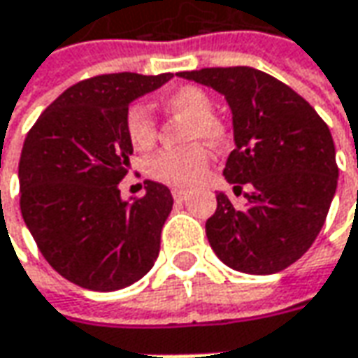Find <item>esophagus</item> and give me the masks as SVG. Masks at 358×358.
<instances>
[{"mask_svg": "<svg viewBox=\"0 0 358 358\" xmlns=\"http://www.w3.org/2000/svg\"><path fill=\"white\" fill-rule=\"evenodd\" d=\"M171 195H173V199H175V201H185L187 191H185V189H173Z\"/></svg>", "mask_w": 358, "mask_h": 358, "instance_id": "1", "label": "esophagus"}]
</instances>
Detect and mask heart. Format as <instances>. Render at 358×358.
Instances as JSON below:
<instances>
[{
  "mask_svg": "<svg viewBox=\"0 0 358 358\" xmlns=\"http://www.w3.org/2000/svg\"><path fill=\"white\" fill-rule=\"evenodd\" d=\"M163 105L175 115L189 119L185 131V143L205 141L219 145L225 139V127L213 117V103L209 95L195 85H183L171 91ZM125 135L135 151H147L155 143L157 129L155 121L143 105H131L125 113ZM209 155L201 145H191L177 151H161L147 161V173L155 181L171 187L195 185L207 171Z\"/></svg>",
  "mask_w": 358,
  "mask_h": 358,
  "instance_id": "b5f03b06",
  "label": "heart"
}]
</instances>
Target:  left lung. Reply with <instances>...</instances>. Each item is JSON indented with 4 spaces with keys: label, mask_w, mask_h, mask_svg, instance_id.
I'll return each instance as SVG.
<instances>
[{
    "label": "left lung",
    "mask_w": 358,
    "mask_h": 358,
    "mask_svg": "<svg viewBox=\"0 0 358 358\" xmlns=\"http://www.w3.org/2000/svg\"><path fill=\"white\" fill-rule=\"evenodd\" d=\"M227 99L235 149L223 175L247 205L217 193L207 239L227 267L279 273L309 251L323 229L338 179L335 143L319 113L282 81L253 67H205L177 73Z\"/></svg>",
    "instance_id": "left-lung-1"
}]
</instances>
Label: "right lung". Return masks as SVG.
<instances>
[{
  "instance_id": "right-lung-1",
  "label": "right lung",
  "mask_w": 358,
  "mask_h": 358,
  "mask_svg": "<svg viewBox=\"0 0 358 358\" xmlns=\"http://www.w3.org/2000/svg\"><path fill=\"white\" fill-rule=\"evenodd\" d=\"M173 73H109L79 81L29 129L20 159L23 221L51 267L90 291H119L149 273L171 191L145 181L141 199H121L133 147L125 135L131 101Z\"/></svg>"
}]
</instances>
